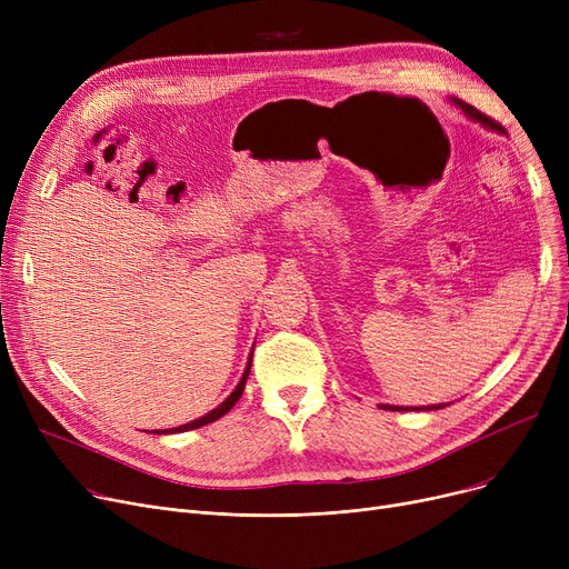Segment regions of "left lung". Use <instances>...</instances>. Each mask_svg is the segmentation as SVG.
Segmentation results:
<instances>
[{"label": "left lung", "instance_id": "1", "mask_svg": "<svg viewBox=\"0 0 569 569\" xmlns=\"http://www.w3.org/2000/svg\"><path fill=\"white\" fill-rule=\"evenodd\" d=\"M468 119H472V122H477V124H480V127H485V129H489V131H496V133H505V129L498 124V122H493V119L491 117H487V114H482L480 110H475L472 106H468L466 101H461V99H450ZM447 403H433V406H425V408H420V406H417V408H412V406H380L382 410H440V408H445Z\"/></svg>", "mask_w": 569, "mask_h": 569}]
</instances>
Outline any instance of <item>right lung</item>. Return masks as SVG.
Returning a JSON list of instances; mask_svg holds the SVG:
<instances>
[{
  "instance_id": "1",
  "label": "right lung",
  "mask_w": 569,
  "mask_h": 569,
  "mask_svg": "<svg viewBox=\"0 0 569 569\" xmlns=\"http://www.w3.org/2000/svg\"><path fill=\"white\" fill-rule=\"evenodd\" d=\"M251 362H253V350H251V355H249V362H247V369H244V373H242V380L237 382V387L228 395V399H226L223 403H219L214 410H209L207 415L198 417V420H193V422H189V425L174 427V429H163V431H154V433H184V431H191V429H200V427H204V425H209V422H217L219 417H223V415L239 401V397H242L247 378H249V371H251Z\"/></svg>"
}]
</instances>
